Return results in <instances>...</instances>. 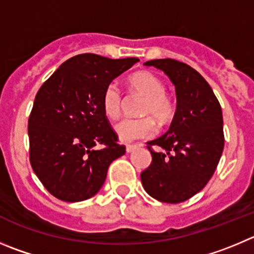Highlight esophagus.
I'll use <instances>...</instances> for the list:
<instances>
[{
	"label": "esophagus",
	"mask_w": 254,
	"mask_h": 254,
	"mask_svg": "<svg viewBox=\"0 0 254 254\" xmlns=\"http://www.w3.org/2000/svg\"><path fill=\"white\" fill-rule=\"evenodd\" d=\"M136 148H138V145H136V144H127V153H131V151L135 150Z\"/></svg>",
	"instance_id": "34e87169"
}]
</instances>
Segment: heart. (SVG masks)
<instances>
[{"mask_svg": "<svg viewBox=\"0 0 254 254\" xmlns=\"http://www.w3.org/2000/svg\"><path fill=\"white\" fill-rule=\"evenodd\" d=\"M127 82L135 94L144 98L140 115L145 118L123 119L115 125L116 134L124 143L153 136L156 131V125L152 118L164 124L172 119L175 110L172 98L165 91L164 82L154 73L148 71L136 72L129 77ZM101 106L109 119H116L122 113L123 95L115 82L109 84L104 90Z\"/></svg>", "mask_w": 254, "mask_h": 254, "instance_id": "obj_1", "label": "heart"}]
</instances>
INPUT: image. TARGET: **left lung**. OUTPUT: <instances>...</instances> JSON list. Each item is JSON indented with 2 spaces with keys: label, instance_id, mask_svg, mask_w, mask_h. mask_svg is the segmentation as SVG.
<instances>
[{
  "label": "left lung",
  "instance_id": "left-lung-1",
  "mask_svg": "<svg viewBox=\"0 0 254 254\" xmlns=\"http://www.w3.org/2000/svg\"><path fill=\"white\" fill-rule=\"evenodd\" d=\"M144 65L167 73L177 110L169 130L148 141L153 160L140 174L141 183L156 200L181 203L202 190L217 169L224 148L222 108L204 77L187 64L159 59Z\"/></svg>",
  "mask_w": 254,
  "mask_h": 254
}]
</instances>
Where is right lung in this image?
I'll list each match as a JSON object with an SVG mask.
<instances>
[{
	"label": "right lung",
	"instance_id": "right-lung-1",
	"mask_svg": "<svg viewBox=\"0 0 254 254\" xmlns=\"http://www.w3.org/2000/svg\"><path fill=\"white\" fill-rule=\"evenodd\" d=\"M138 61L81 54L65 61L37 91L28 118L30 163L49 193L60 200L94 196L109 165L125 154L101 99L105 87ZM98 143L104 146L96 151Z\"/></svg>",
	"mask_w": 254,
	"mask_h": 254
}]
</instances>
